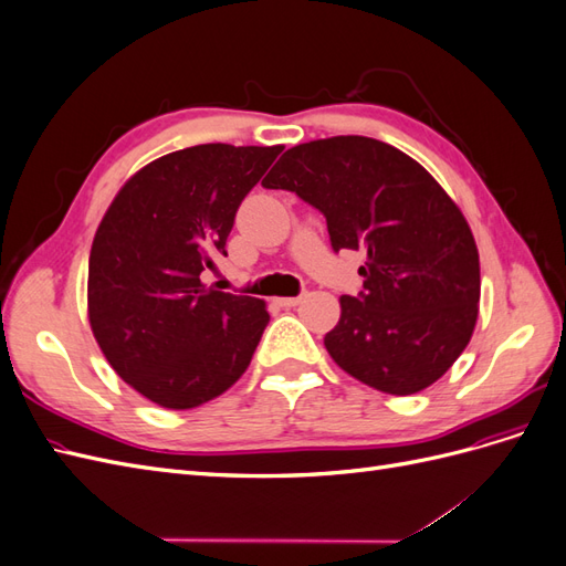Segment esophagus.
<instances>
[{"instance_id":"esophagus-1","label":"esophagus","mask_w":566,"mask_h":566,"mask_svg":"<svg viewBox=\"0 0 566 566\" xmlns=\"http://www.w3.org/2000/svg\"><path fill=\"white\" fill-rule=\"evenodd\" d=\"M302 300H304V295H300V297H279L276 302H279L281 306H285V310H290V306H297Z\"/></svg>"}]
</instances>
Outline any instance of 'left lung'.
<instances>
[{"label":"left lung","instance_id":"obj_1","mask_svg":"<svg viewBox=\"0 0 566 566\" xmlns=\"http://www.w3.org/2000/svg\"><path fill=\"white\" fill-rule=\"evenodd\" d=\"M262 186L316 208L335 252L368 256L323 337L333 361L397 397L437 382L468 347L482 283L468 221L432 175L378 139L331 136L285 150Z\"/></svg>","mask_w":566,"mask_h":566}]
</instances>
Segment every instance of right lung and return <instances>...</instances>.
Listing matches in <instances>:
<instances>
[{"instance_id":"add662e5","label":"right lung","mask_w":566,"mask_h":566,"mask_svg":"<svg viewBox=\"0 0 566 566\" xmlns=\"http://www.w3.org/2000/svg\"><path fill=\"white\" fill-rule=\"evenodd\" d=\"M283 146L167 153L115 196L90 254V323L129 387L172 410L227 391L252 361L266 304L208 287L243 198Z\"/></svg>"}]
</instances>
